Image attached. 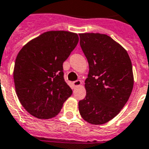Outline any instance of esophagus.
Here are the masks:
<instances>
[{"mask_svg": "<svg viewBox=\"0 0 149 149\" xmlns=\"http://www.w3.org/2000/svg\"><path fill=\"white\" fill-rule=\"evenodd\" d=\"M82 84V82L80 81V80H76V81L73 82V85H74L75 86H80Z\"/></svg>", "mask_w": 149, "mask_h": 149, "instance_id": "obj_1", "label": "esophagus"}]
</instances>
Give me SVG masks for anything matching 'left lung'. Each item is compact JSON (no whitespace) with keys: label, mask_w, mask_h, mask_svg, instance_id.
Wrapping results in <instances>:
<instances>
[{"label":"left lung","mask_w":149,"mask_h":149,"mask_svg":"<svg viewBox=\"0 0 149 149\" xmlns=\"http://www.w3.org/2000/svg\"><path fill=\"white\" fill-rule=\"evenodd\" d=\"M79 44L89 63L86 94L79 111L92 125H103L118 115L127 103L134 85L132 61L127 51L110 36L79 34Z\"/></svg>","instance_id":"8db88e82"}]
</instances>
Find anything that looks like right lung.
Returning <instances> with one entry per match:
<instances>
[{
	"label": "right lung",
	"instance_id": "obj_1",
	"mask_svg": "<svg viewBox=\"0 0 149 149\" xmlns=\"http://www.w3.org/2000/svg\"><path fill=\"white\" fill-rule=\"evenodd\" d=\"M79 42L77 34L49 31L24 45L14 69L16 93L24 108L39 119L54 118L72 91L63 64Z\"/></svg>",
	"mask_w": 149,
	"mask_h": 149
}]
</instances>
